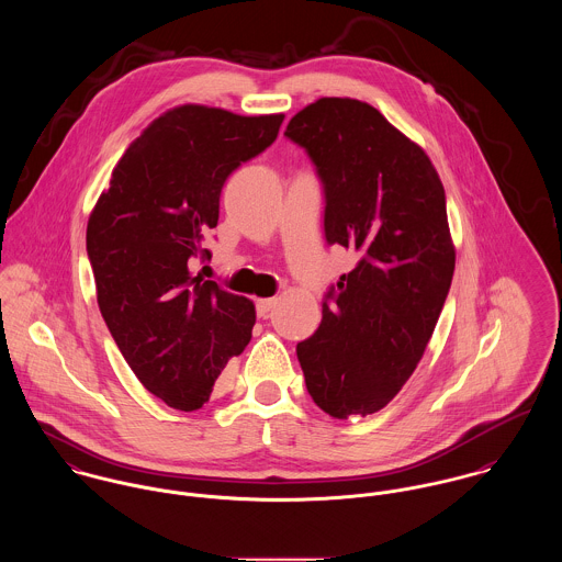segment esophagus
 <instances>
[{
	"mask_svg": "<svg viewBox=\"0 0 562 562\" xmlns=\"http://www.w3.org/2000/svg\"><path fill=\"white\" fill-rule=\"evenodd\" d=\"M277 305V299H261L257 301V316L259 318H268V314L274 310Z\"/></svg>",
	"mask_w": 562,
	"mask_h": 562,
	"instance_id": "1",
	"label": "esophagus"
}]
</instances>
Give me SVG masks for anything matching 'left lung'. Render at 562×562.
Segmentation results:
<instances>
[{
    "mask_svg": "<svg viewBox=\"0 0 562 562\" xmlns=\"http://www.w3.org/2000/svg\"><path fill=\"white\" fill-rule=\"evenodd\" d=\"M285 136L321 177L324 238L359 257L326 292L321 326L296 355L324 413L366 417L408 381L450 292L446 192L424 149L370 103L322 97Z\"/></svg>",
    "mask_w": 562,
    "mask_h": 562,
    "instance_id": "8db88e82",
    "label": "left lung"
}]
</instances>
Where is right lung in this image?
<instances>
[{
	"label": "right lung",
	"mask_w": 562,
	"mask_h": 562,
	"mask_svg": "<svg viewBox=\"0 0 562 562\" xmlns=\"http://www.w3.org/2000/svg\"><path fill=\"white\" fill-rule=\"evenodd\" d=\"M283 119L194 103L164 112L114 166L88 218L101 316L138 381L172 408H201L250 341L252 303L190 266L212 257L203 236L218 225L227 177L277 140Z\"/></svg>",
	"instance_id": "right-lung-1"
}]
</instances>
